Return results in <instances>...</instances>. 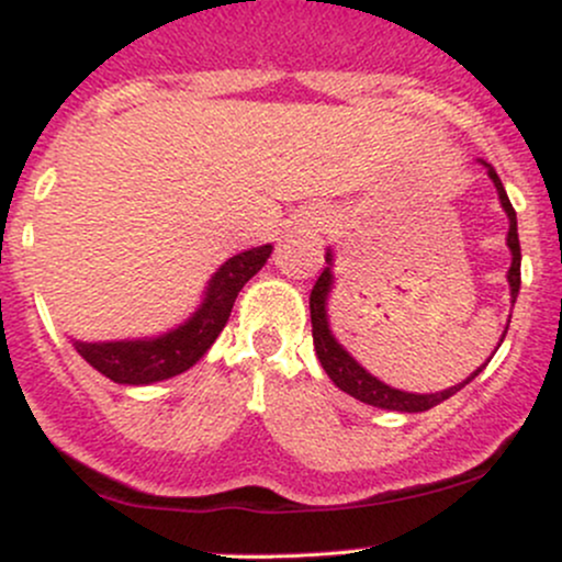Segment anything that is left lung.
<instances>
[{"label":"left lung","mask_w":562,"mask_h":562,"mask_svg":"<svg viewBox=\"0 0 562 562\" xmlns=\"http://www.w3.org/2000/svg\"><path fill=\"white\" fill-rule=\"evenodd\" d=\"M488 177H492L496 192H499L502 209H505V214L509 218L507 245H509V250H513V267H509V272H507V282H509V295H513V303H515V299H518V290H520L518 218H515L513 203H509L505 187H502V179L496 177V171L492 169V166H488ZM327 261H333L330 254H327ZM330 285H333V274H330V267H327L325 272L319 274V280L314 282L312 295H308V308H312L314 348H317L319 362H322V367H325V372H327V375H330L333 383L338 385L340 391L351 393V396L359 398V402H364V404H370V406H378V409L425 412V409H430V406L441 404L443 398L454 396V393L460 391V389H465L470 380H473L483 370V367H486V364L479 367V370H475L468 380H462L460 385H454V389L441 391V393H404V391L391 389V385L380 383V380L372 378L370 372L364 370V367H359L357 362H353V359L348 357L346 348L333 338L330 327H327V314H325V301H327V293H330ZM505 335H507V330H505ZM505 335H502V340H505ZM492 357H494V353H492Z\"/></svg>","instance_id":"8db88e82"}]
</instances>
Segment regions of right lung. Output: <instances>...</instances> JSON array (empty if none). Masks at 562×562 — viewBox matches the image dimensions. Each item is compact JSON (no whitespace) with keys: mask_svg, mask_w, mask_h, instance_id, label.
Returning <instances> with one entry per match:
<instances>
[{"mask_svg":"<svg viewBox=\"0 0 562 562\" xmlns=\"http://www.w3.org/2000/svg\"><path fill=\"white\" fill-rule=\"evenodd\" d=\"M272 245L250 248L245 254L232 256L211 277L205 299L200 308L177 330L153 340H115V344H81L76 340V351L102 372L113 383L145 385L179 375L209 351L218 333L227 325L232 306L245 282L267 263Z\"/></svg>","mask_w":562,"mask_h":562,"instance_id":"1","label":"right lung"}]
</instances>
